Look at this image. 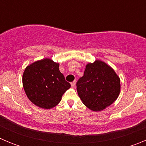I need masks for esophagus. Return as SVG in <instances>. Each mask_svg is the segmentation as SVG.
<instances>
[{"instance_id": "1", "label": "esophagus", "mask_w": 146, "mask_h": 146, "mask_svg": "<svg viewBox=\"0 0 146 146\" xmlns=\"http://www.w3.org/2000/svg\"><path fill=\"white\" fill-rule=\"evenodd\" d=\"M75 84H76L75 81H73L72 82H71V86H72V88H74V86H75Z\"/></svg>"}]
</instances>
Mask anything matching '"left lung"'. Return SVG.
I'll return each mask as SVG.
<instances>
[{
	"instance_id": "left-lung-1",
	"label": "left lung",
	"mask_w": 146,
	"mask_h": 146,
	"mask_svg": "<svg viewBox=\"0 0 146 146\" xmlns=\"http://www.w3.org/2000/svg\"><path fill=\"white\" fill-rule=\"evenodd\" d=\"M77 91L88 109L102 111L118 99L121 80L110 66L97 59L86 64L84 74L77 83Z\"/></svg>"
}]
</instances>
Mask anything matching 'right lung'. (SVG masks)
<instances>
[{"label":"right lung","instance_id":"obj_1","mask_svg":"<svg viewBox=\"0 0 146 146\" xmlns=\"http://www.w3.org/2000/svg\"><path fill=\"white\" fill-rule=\"evenodd\" d=\"M23 86L28 99L42 109H51L61 100L71 85L59 70V64L44 58L29 64L23 74Z\"/></svg>","mask_w":146,"mask_h":146}]
</instances>
